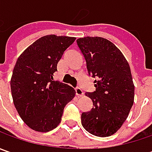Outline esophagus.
I'll return each instance as SVG.
<instances>
[{"instance_id": "esophagus-1", "label": "esophagus", "mask_w": 152, "mask_h": 152, "mask_svg": "<svg viewBox=\"0 0 152 152\" xmlns=\"http://www.w3.org/2000/svg\"><path fill=\"white\" fill-rule=\"evenodd\" d=\"M75 92H76V95L78 96H84V92L83 91L79 88V87H77L76 89H75Z\"/></svg>"}]
</instances>
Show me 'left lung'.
I'll use <instances>...</instances> for the list:
<instances>
[{
  "instance_id": "8db88e82",
  "label": "left lung",
  "mask_w": 152,
  "mask_h": 152,
  "mask_svg": "<svg viewBox=\"0 0 152 152\" xmlns=\"http://www.w3.org/2000/svg\"><path fill=\"white\" fill-rule=\"evenodd\" d=\"M77 44L86 61L96 91L85 93L93 102L90 112L83 113L81 123L91 134L108 137L127 119L134 99V85L129 62L121 50L102 37H84Z\"/></svg>"
}]
</instances>
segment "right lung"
Instances as JSON below:
<instances>
[{"label":"right lung","instance_id":"right-lung-1","mask_svg":"<svg viewBox=\"0 0 152 152\" xmlns=\"http://www.w3.org/2000/svg\"><path fill=\"white\" fill-rule=\"evenodd\" d=\"M75 37L45 35L19 56L10 85L13 103L23 121L31 129L45 133L61 123L65 106L75 96V90L53 79L63 52Z\"/></svg>","mask_w":152,"mask_h":152}]
</instances>
